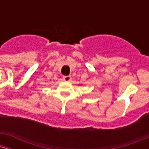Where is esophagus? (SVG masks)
<instances>
[{"label":"esophagus","mask_w":149,"mask_h":149,"mask_svg":"<svg viewBox=\"0 0 149 149\" xmlns=\"http://www.w3.org/2000/svg\"><path fill=\"white\" fill-rule=\"evenodd\" d=\"M63 79H64L65 81H70L71 80V77L70 76H63Z\"/></svg>","instance_id":"1"}]
</instances>
